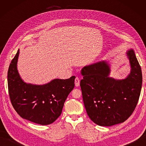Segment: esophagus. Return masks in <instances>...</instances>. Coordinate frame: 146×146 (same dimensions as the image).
Instances as JSON below:
<instances>
[{
    "label": "esophagus",
    "mask_w": 146,
    "mask_h": 146,
    "mask_svg": "<svg viewBox=\"0 0 146 146\" xmlns=\"http://www.w3.org/2000/svg\"><path fill=\"white\" fill-rule=\"evenodd\" d=\"M75 86L76 87H78L80 85V78L78 77H76V78L75 80Z\"/></svg>",
    "instance_id": "1"
}]
</instances>
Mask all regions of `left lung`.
Here are the masks:
<instances>
[{
	"label": "left lung",
	"instance_id": "left-lung-1",
	"mask_svg": "<svg viewBox=\"0 0 146 146\" xmlns=\"http://www.w3.org/2000/svg\"><path fill=\"white\" fill-rule=\"evenodd\" d=\"M125 55L131 67L123 79L110 76L109 61H100L83 67L80 81L83 100L88 117L100 126H111L122 123L134 110L141 94V68L131 49Z\"/></svg>",
	"mask_w": 146,
	"mask_h": 146
}]
</instances>
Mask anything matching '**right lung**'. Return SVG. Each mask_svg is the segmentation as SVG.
<instances>
[{
	"label": "right lung",
	"instance_id": "right-lung-1",
	"mask_svg": "<svg viewBox=\"0 0 146 146\" xmlns=\"http://www.w3.org/2000/svg\"><path fill=\"white\" fill-rule=\"evenodd\" d=\"M18 49L7 73L9 94L17 113L24 119L40 125H49L60 116L64 103L75 87V76L55 78L43 85L26 83L17 70Z\"/></svg>",
	"mask_w": 146,
	"mask_h": 146
}]
</instances>
